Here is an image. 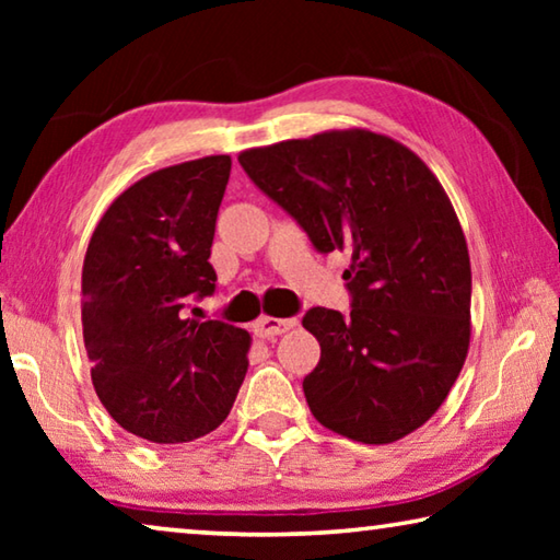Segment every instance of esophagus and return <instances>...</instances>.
I'll use <instances>...</instances> for the list:
<instances>
[{
	"mask_svg": "<svg viewBox=\"0 0 560 560\" xmlns=\"http://www.w3.org/2000/svg\"><path fill=\"white\" fill-rule=\"evenodd\" d=\"M296 318H271V316H261L259 320H254V334L259 338H273L287 334L289 328L296 326Z\"/></svg>",
	"mask_w": 560,
	"mask_h": 560,
	"instance_id": "obj_1",
	"label": "esophagus"
}]
</instances>
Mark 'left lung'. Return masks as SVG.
I'll use <instances>...</instances> for the list:
<instances>
[{"label":"left lung","instance_id":"1","mask_svg":"<svg viewBox=\"0 0 560 560\" xmlns=\"http://www.w3.org/2000/svg\"><path fill=\"white\" fill-rule=\"evenodd\" d=\"M240 163L318 252H350V316H303L320 343L303 393L316 420L363 444L422 428L471 338V264L457 212L410 148L365 128L249 148Z\"/></svg>","mask_w":560,"mask_h":560}]
</instances>
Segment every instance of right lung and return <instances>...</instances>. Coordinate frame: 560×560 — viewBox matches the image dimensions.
I'll list each match as a JSON object with an SVG mask.
<instances>
[{
  "label": "right lung",
  "mask_w": 560,
  "mask_h": 560,
  "mask_svg": "<svg viewBox=\"0 0 560 560\" xmlns=\"http://www.w3.org/2000/svg\"><path fill=\"white\" fill-rule=\"evenodd\" d=\"M232 158L155 170L108 205L81 271L83 346L98 400L158 444L205 438L230 415L252 336L187 314L210 296L214 222Z\"/></svg>",
  "instance_id": "1"
}]
</instances>
